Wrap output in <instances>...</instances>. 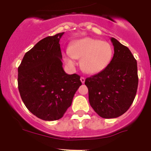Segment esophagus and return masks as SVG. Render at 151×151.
I'll use <instances>...</instances> for the list:
<instances>
[{"label": "esophagus", "mask_w": 151, "mask_h": 151, "mask_svg": "<svg viewBox=\"0 0 151 151\" xmlns=\"http://www.w3.org/2000/svg\"><path fill=\"white\" fill-rule=\"evenodd\" d=\"M80 80H81V83H82V84H84V81H85V78L83 77H81L80 78Z\"/></svg>", "instance_id": "34e87169"}]
</instances>
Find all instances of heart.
I'll return each mask as SVG.
<instances>
[{
	"label": "heart",
	"instance_id": "1",
	"mask_svg": "<svg viewBox=\"0 0 151 151\" xmlns=\"http://www.w3.org/2000/svg\"><path fill=\"white\" fill-rule=\"evenodd\" d=\"M114 49L106 41L85 37L72 42L68 48L65 61L71 67L75 65L74 59H81V67L90 74H98L110 64Z\"/></svg>",
	"mask_w": 151,
	"mask_h": 151
}]
</instances>
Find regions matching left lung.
<instances>
[{
    "instance_id": "obj_1",
    "label": "left lung",
    "mask_w": 151,
    "mask_h": 151,
    "mask_svg": "<svg viewBox=\"0 0 151 151\" xmlns=\"http://www.w3.org/2000/svg\"><path fill=\"white\" fill-rule=\"evenodd\" d=\"M114 54L110 64L99 73L86 78L91 106L104 119L117 118L132 104L138 77L137 62L127 47L111 38Z\"/></svg>"
}]
</instances>
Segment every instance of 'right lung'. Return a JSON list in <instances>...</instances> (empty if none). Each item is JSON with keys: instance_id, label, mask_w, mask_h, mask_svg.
<instances>
[{"instance_id": "obj_1", "label": "right lung", "mask_w": 151, "mask_h": 151, "mask_svg": "<svg viewBox=\"0 0 151 151\" xmlns=\"http://www.w3.org/2000/svg\"><path fill=\"white\" fill-rule=\"evenodd\" d=\"M65 32L41 40L25 53L18 67L20 96L29 111L39 119H61L81 85L77 74L64 71L60 40Z\"/></svg>"}]
</instances>
